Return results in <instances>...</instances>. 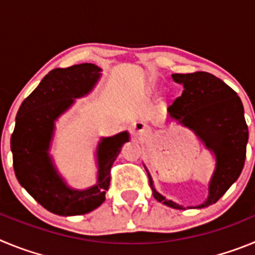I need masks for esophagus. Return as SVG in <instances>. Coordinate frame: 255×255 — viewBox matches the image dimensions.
<instances>
[{"label":"esophagus","instance_id":"34e87169","mask_svg":"<svg viewBox=\"0 0 255 255\" xmlns=\"http://www.w3.org/2000/svg\"><path fill=\"white\" fill-rule=\"evenodd\" d=\"M147 132V125L143 121H138L132 125V134L134 135H144Z\"/></svg>","mask_w":255,"mask_h":255}]
</instances>
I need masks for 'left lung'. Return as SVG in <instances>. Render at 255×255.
<instances>
[{
    "instance_id": "left-lung-1",
    "label": "left lung",
    "mask_w": 255,
    "mask_h": 255,
    "mask_svg": "<svg viewBox=\"0 0 255 255\" xmlns=\"http://www.w3.org/2000/svg\"><path fill=\"white\" fill-rule=\"evenodd\" d=\"M182 84V94L167 108L171 120L194 131L204 147L216 157V168L208 184V198L194 208H206L216 203L242 173L249 138L242 100L234 89L209 73L172 74ZM148 172V170H147ZM149 177L153 197L175 209L184 207L168 200L154 189Z\"/></svg>"
}]
</instances>
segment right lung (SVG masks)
Wrapping results in <instances>:
<instances>
[{
	"mask_svg": "<svg viewBox=\"0 0 255 255\" xmlns=\"http://www.w3.org/2000/svg\"><path fill=\"white\" fill-rule=\"evenodd\" d=\"M101 69L80 64L49 71L20 106L11 135L13 171L20 185L47 211L58 216L92 212L105 202L111 167L129 132L102 138L97 147V184L85 190L66 185L49 155L55 121L67 111L75 98L87 96L97 84Z\"/></svg>",
	"mask_w": 255,
	"mask_h": 255,
	"instance_id": "1",
	"label": "right lung"
}]
</instances>
